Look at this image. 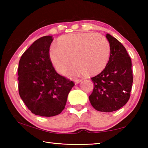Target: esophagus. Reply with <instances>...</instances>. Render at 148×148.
I'll list each match as a JSON object with an SVG mask.
<instances>
[{
  "label": "esophagus",
  "instance_id": "esophagus-1",
  "mask_svg": "<svg viewBox=\"0 0 148 148\" xmlns=\"http://www.w3.org/2000/svg\"><path fill=\"white\" fill-rule=\"evenodd\" d=\"M83 81V79H74V82H75V83L76 84H78V83H81V81Z\"/></svg>",
  "mask_w": 148,
  "mask_h": 148
}]
</instances>
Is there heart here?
I'll use <instances>...</instances> for the list:
<instances>
[{
  "mask_svg": "<svg viewBox=\"0 0 148 148\" xmlns=\"http://www.w3.org/2000/svg\"><path fill=\"white\" fill-rule=\"evenodd\" d=\"M111 47L104 36L94 33H74L58 39L49 50V58L58 72L65 74L72 60L69 74L95 75L103 71L109 61Z\"/></svg>",
  "mask_w": 148,
  "mask_h": 148,
  "instance_id": "obj_1",
  "label": "heart"
}]
</instances>
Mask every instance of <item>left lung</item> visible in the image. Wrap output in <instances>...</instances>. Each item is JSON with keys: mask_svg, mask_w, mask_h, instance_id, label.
<instances>
[{"mask_svg": "<svg viewBox=\"0 0 148 148\" xmlns=\"http://www.w3.org/2000/svg\"><path fill=\"white\" fill-rule=\"evenodd\" d=\"M106 37L111 54L105 69L91 78L94 88L89 100L97 111L109 112L119 109L129 100L133 76L131 59L126 49L110 34Z\"/></svg>", "mask_w": 148, "mask_h": 148, "instance_id": "8db88e82", "label": "left lung"}]
</instances>
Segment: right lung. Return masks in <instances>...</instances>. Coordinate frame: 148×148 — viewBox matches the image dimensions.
Wrapping results in <instances>:
<instances>
[{
    "label": "right lung",
    "mask_w": 148,
    "mask_h": 148,
    "mask_svg": "<svg viewBox=\"0 0 148 148\" xmlns=\"http://www.w3.org/2000/svg\"><path fill=\"white\" fill-rule=\"evenodd\" d=\"M53 37L44 36L34 42L19 62V94L33 114L51 117L60 114L74 83L58 74L49 53Z\"/></svg>",
    "instance_id": "add662e5"
}]
</instances>
